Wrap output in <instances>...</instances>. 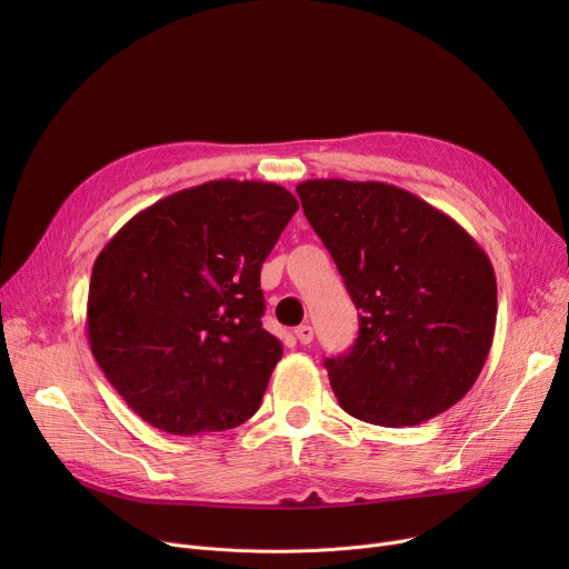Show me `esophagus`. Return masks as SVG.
<instances>
[{"label": "esophagus", "instance_id": "obj_1", "mask_svg": "<svg viewBox=\"0 0 569 569\" xmlns=\"http://www.w3.org/2000/svg\"><path fill=\"white\" fill-rule=\"evenodd\" d=\"M295 337H297V341H300V343H311L313 341V327L311 325H300L295 330Z\"/></svg>", "mask_w": 569, "mask_h": 569}]
</instances>
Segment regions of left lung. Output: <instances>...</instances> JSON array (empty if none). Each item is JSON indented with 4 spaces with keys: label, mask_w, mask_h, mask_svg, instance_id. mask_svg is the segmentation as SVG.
Listing matches in <instances>:
<instances>
[{
    "label": "left lung",
    "mask_w": 569,
    "mask_h": 569,
    "mask_svg": "<svg viewBox=\"0 0 569 569\" xmlns=\"http://www.w3.org/2000/svg\"><path fill=\"white\" fill-rule=\"evenodd\" d=\"M297 196L360 309L350 352L325 360L341 408L369 425L415 427L461 401L496 330L482 247L392 184L307 179Z\"/></svg>",
    "instance_id": "8db88e82"
}]
</instances>
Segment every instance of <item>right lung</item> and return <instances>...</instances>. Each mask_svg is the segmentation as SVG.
<instances>
[{
	"mask_svg": "<svg viewBox=\"0 0 569 569\" xmlns=\"http://www.w3.org/2000/svg\"><path fill=\"white\" fill-rule=\"evenodd\" d=\"M272 182L217 179L138 212L99 253L87 337L127 406L172 436L234 429L283 355L260 267L297 212Z\"/></svg>",
	"mask_w": 569,
	"mask_h": 569,
	"instance_id": "right-lung-1",
	"label": "right lung"
}]
</instances>
